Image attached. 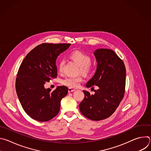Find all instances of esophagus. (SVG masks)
<instances>
[{"instance_id": "1", "label": "esophagus", "mask_w": 151, "mask_h": 151, "mask_svg": "<svg viewBox=\"0 0 151 151\" xmlns=\"http://www.w3.org/2000/svg\"><path fill=\"white\" fill-rule=\"evenodd\" d=\"M74 91H75V89H73V88H69V89H68L69 93H72Z\"/></svg>"}]
</instances>
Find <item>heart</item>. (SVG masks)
<instances>
[{
	"mask_svg": "<svg viewBox=\"0 0 151 151\" xmlns=\"http://www.w3.org/2000/svg\"><path fill=\"white\" fill-rule=\"evenodd\" d=\"M69 57L78 64L79 66V72L83 75H87L91 72L92 69V66L90 63L91 60L87 54L79 50H75L69 53ZM64 64V60H61L59 62L58 70L60 72L63 70ZM82 81V78L81 76L79 75L75 77H66L61 80V83L69 88H75L79 87Z\"/></svg>",
	"mask_w": 151,
	"mask_h": 151,
	"instance_id": "heart-1",
	"label": "heart"
}]
</instances>
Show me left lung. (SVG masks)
<instances>
[{
  "label": "left lung",
  "instance_id": "obj_1",
  "mask_svg": "<svg viewBox=\"0 0 151 151\" xmlns=\"http://www.w3.org/2000/svg\"><path fill=\"white\" fill-rule=\"evenodd\" d=\"M94 55L97 69L86 87L93 89L94 85L99 89L94 94L83 90L85 97L79 107L85 117L100 121L111 116L123 99L126 70L122 60L111 50L97 49Z\"/></svg>",
  "mask_w": 151,
  "mask_h": 151
}]
</instances>
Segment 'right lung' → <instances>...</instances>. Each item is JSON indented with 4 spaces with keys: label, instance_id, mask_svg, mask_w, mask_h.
Returning <instances> with one entry per match:
<instances>
[{
    "label": "right lung",
    "instance_id": "add662e5",
    "mask_svg": "<svg viewBox=\"0 0 151 151\" xmlns=\"http://www.w3.org/2000/svg\"><path fill=\"white\" fill-rule=\"evenodd\" d=\"M70 45L44 43L32 50L21 63L16 78V92L24 111L32 119L45 122L58 114L61 100L68 94V88L58 86L51 91L44 85L57 77V58Z\"/></svg>",
    "mask_w": 151,
    "mask_h": 151
}]
</instances>
